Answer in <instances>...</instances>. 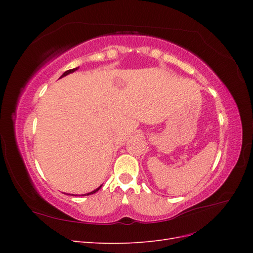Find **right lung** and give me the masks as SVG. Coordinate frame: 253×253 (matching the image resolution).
<instances>
[{"label": "right lung", "instance_id": "add662e5", "mask_svg": "<svg viewBox=\"0 0 253 253\" xmlns=\"http://www.w3.org/2000/svg\"><path fill=\"white\" fill-rule=\"evenodd\" d=\"M78 68H79V67H76V68H73V70H68V71H66L65 73H63V75H62V76H61V77H60V78H62V77H64V76H66V75H68V74H71V73H74L75 71H77V70H78ZM100 188H101V186H100V187H98V188H97L96 190H94V191H91V192H89V193H86V194H82V196H83V195H90V194H94V193H96V192H97V191H98L99 189H100ZM71 195H74V196H77L78 194H76V195H75V194H71Z\"/></svg>", "mask_w": 253, "mask_h": 253}]
</instances>
